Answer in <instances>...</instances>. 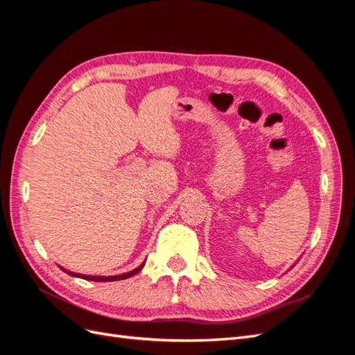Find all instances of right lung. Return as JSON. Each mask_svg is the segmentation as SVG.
I'll return each mask as SVG.
<instances>
[{"instance_id":"obj_1","label":"right lung","mask_w":355,"mask_h":355,"mask_svg":"<svg viewBox=\"0 0 355 355\" xmlns=\"http://www.w3.org/2000/svg\"><path fill=\"white\" fill-rule=\"evenodd\" d=\"M144 266H145V262H142L137 268H135V270L128 271V272H124V274H120V275H108V277H105V275H85V274H77V272L68 271V270H65V268H62V266H59V268H60V270H62L63 272H67V274H69V275H72V277L83 278V280H89V282H118V280H125V278H128V277L136 275L139 271L142 270Z\"/></svg>"}]
</instances>
